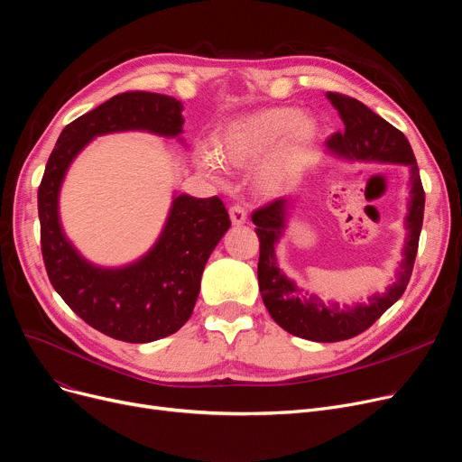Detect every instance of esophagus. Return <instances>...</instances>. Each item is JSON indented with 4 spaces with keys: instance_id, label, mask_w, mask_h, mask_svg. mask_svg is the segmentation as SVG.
<instances>
[{
    "instance_id": "esophagus-1",
    "label": "esophagus",
    "mask_w": 462,
    "mask_h": 462,
    "mask_svg": "<svg viewBox=\"0 0 462 462\" xmlns=\"http://www.w3.org/2000/svg\"><path fill=\"white\" fill-rule=\"evenodd\" d=\"M228 213H230V221H232L234 225H244V223L247 221V211H245L244 206L232 204V206L228 208Z\"/></svg>"
}]
</instances>
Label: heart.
Returning <instances> with one entry per match:
<instances>
[{
  "instance_id": "obj_1",
  "label": "heart",
  "mask_w": 462,
  "mask_h": 462,
  "mask_svg": "<svg viewBox=\"0 0 462 462\" xmlns=\"http://www.w3.org/2000/svg\"><path fill=\"white\" fill-rule=\"evenodd\" d=\"M319 124L296 108L275 106L237 117L217 142V155L225 164L247 166L272 155L258 170V183L265 192H281L300 176L314 143L319 140ZM204 166L213 170V157H204Z\"/></svg>"
}]
</instances>
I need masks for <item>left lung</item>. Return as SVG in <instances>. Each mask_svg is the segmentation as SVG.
<instances>
[{
  "label": "left lung",
  "mask_w": 462,
  "mask_h": 462,
  "mask_svg": "<svg viewBox=\"0 0 462 462\" xmlns=\"http://www.w3.org/2000/svg\"><path fill=\"white\" fill-rule=\"evenodd\" d=\"M328 99L345 124L343 133H335L328 140L329 152L352 161L406 164L410 168V200L406 215L408 237L397 281L385 290L383 296H371L367 305L359 303L345 309H338L337 303L328 307L317 296L305 298L294 281H290L279 270L275 245L284 234L286 209L292 206V202L279 199L253 213V223L256 225V236L260 239L258 284L263 305L282 329L317 343L346 341V338L363 333L404 294L411 270H414L425 209V190L420 168L406 136L369 106L348 95L328 91Z\"/></svg>",
  "instance_id": "1"
}]
</instances>
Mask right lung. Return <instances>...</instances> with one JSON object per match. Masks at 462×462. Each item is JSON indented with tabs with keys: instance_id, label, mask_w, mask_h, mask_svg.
<instances>
[{
	"instance_id": "1",
	"label": "right lung",
	"mask_w": 462,
	"mask_h": 462,
	"mask_svg": "<svg viewBox=\"0 0 462 462\" xmlns=\"http://www.w3.org/2000/svg\"><path fill=\"white\" fill-rule=\"evenodd\" d=\"M183 105L174 97L125 91L69 124L48 157L39 185L41 251L56 292L79 317L117 341L152 343L176 333L192 314L206 262L230 228L218 197L174 199L153 249L124 268L84 260L60 225L58 197L65 172L91 138L117 131L178 136Z\"/></svg>"
}]
</instances>
